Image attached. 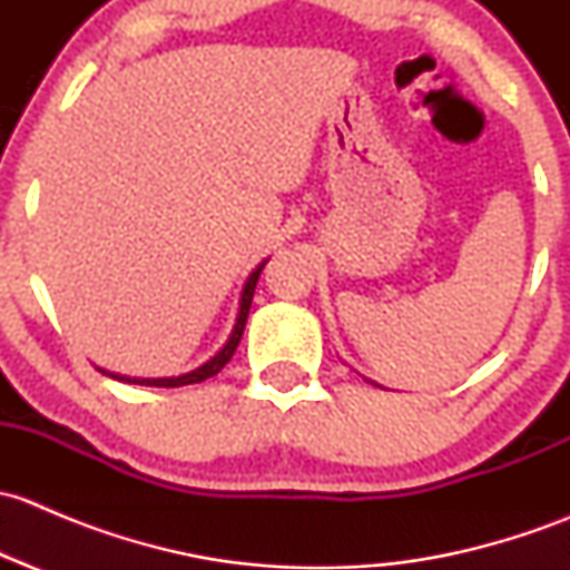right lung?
Wrapping results in <instances>:
<instances>
[{"label":"right lung","instance_id":"1","mask_svg":"<svg viewBox=\"0 0 570 570\" xmlns=\"http://www.w3.org/2000/svg\"><path fill=\"white\" fill-rule=\"evenodd\" d=\"M267 262H269V258H264V262L258 264V267L248 275V281H245L243 295H239V312H237V322H234L232 336H228V342L223 344V347L217 350V353L212 355V358L206 361V364L195 366L193 372H184V375H178V377H129V375H115V372H107V370H101V372H105V375H109V377H115V381L137 383V386H159V389L189 386V383H204V381H209V377H215L217 372H220L223 366H226L228 361H232L234 350H237L239 338H243L245 322H248V312H250V303H253V289H256V281H258V275H262L264 264H267Z\"/></svg>","mask_w":570,"mask_h":570}]
</instances>
